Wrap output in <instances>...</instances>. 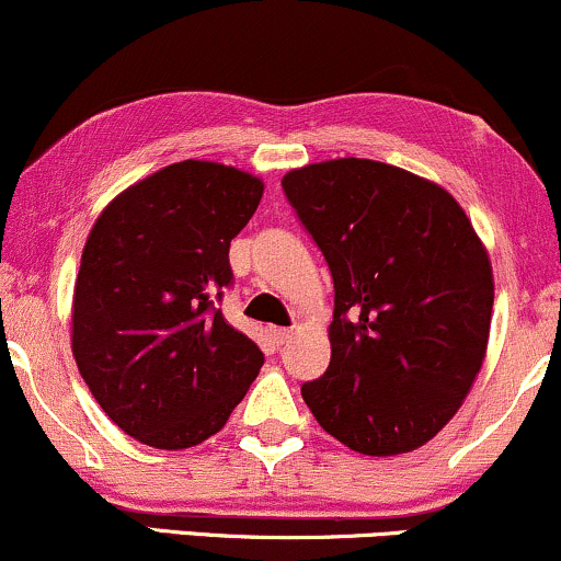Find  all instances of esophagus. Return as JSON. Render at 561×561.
<instances>
[{"instance_id": "obj_1", "label": "esophagus", "mask_w": 561, "mask_h": 561, "mask_svg": "<svg viewBox=\"0 0 561 561\" xmlns=\"http://www.w3.org/2000/svg\"><path fill=\"white\" fill-rule=\"evenodd\" d=\"M272 340L276 345H285V343H289V340H293V330H285V327H274Z\"/></svg>"}]
</instances>
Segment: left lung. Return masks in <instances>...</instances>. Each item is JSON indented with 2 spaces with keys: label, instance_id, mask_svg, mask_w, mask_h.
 I'll list each match as a JSON object with an SVG mask.
<instances>
[{
  "label": "left lung",
  "instance_id": "obj_1",
  "mask_svg": "<svg viewBox=\"0 0 561 561\" xmlns=\"http://www.w3.org/2000/svg\"><path fill=\"white\" fill-rule=\"evenodd\" d=\"M282 186L334 279L332 358L302 401L351 450H416L454 420L485 362V244L448 190L379 160L308 163Z\"/></svg>",
  "mask_w": 561,
  "mask_h": 561
}]
</instances>
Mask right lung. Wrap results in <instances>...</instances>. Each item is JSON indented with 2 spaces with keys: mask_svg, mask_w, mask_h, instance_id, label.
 Returning a JSON list of instances; mask_svg holds the SVG:
<instances>
[{
  "mask_svg": "<svg viewBox=\"0 0 561 561\" xmlns=\"http://www.w3.org/2000/svg\"><path fill=\"white\" fill-rule=\"evenodd\" d=\"M261 197L253 173L182 160L126 186L89 231L70 347L100 409L145 446L208 440L259 377L261 347L216 300Z\"/></svg>",
  "mask_w": 561,
  "mask_h": 561,
  "instance_id": "right-lung-1",
  "label": "right lung"
}]
</instances>
